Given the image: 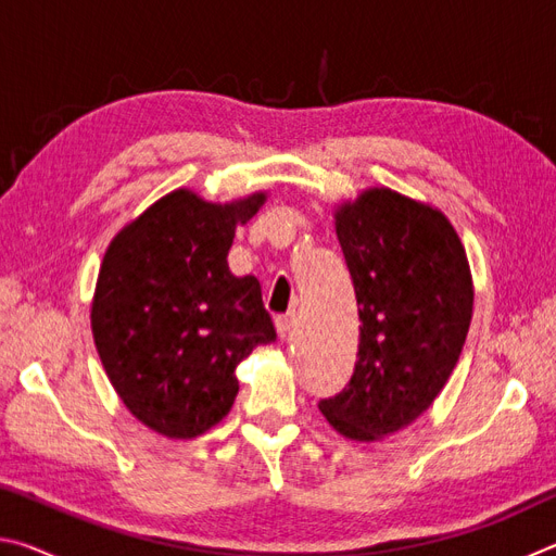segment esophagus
<instances>
[{
	"mask_svg": "<svg viewBox=\"0 0 556 556\" xmlns=\"http://www.w3.org/2000/svg\"><path fill=\"white\" fill-rule=\"evenodd\" d=\"M291 324H294V318H291V314H281V316H277V318H275L277 333H279L281 338H287V333H289V328H291Z\"/></svg>",
	"mask_w": 556,
	"mask_h": 556,
	"instance_id": "esophagus-1",
	"label": "esophagus"
}]
</instances>
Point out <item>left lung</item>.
I'll return each mask as SVG.
<instances>
[{
	"label": "left lung",
	"mask_w": 556,
	"mask_h": 556,
	"mask_svg": "<svg viewBox=\"0 0 556 556\" xmlns=\"http://www.w3.org/2000/svg\"><path fill=\"white\" fill-rule=\"evenodd\" d=\"M361 345L353 378L318 402L336 431L372 441L412 425L454 372L473 314L458 235L439 211L372 188L336 215Z\"/></svg>",
	"instance_id": "1"
}]
</instances>
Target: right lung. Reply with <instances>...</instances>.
Masks as SVG:
<instances>
[{
	"instance_id": "right-lung-1",
	"label": "right lung",
	"mask_w": 556,
	"mask_h": 556,
	"mask_svg": "<svg viewBox=\"0 0 556 556\" xmlns=\"http://www.w3.org/2000/svg\"><path fill=\"white\" fill-rule=\"evenodd\" d=\"M265 195L230 205L174 191L112 240L102 260L92 336L112 388L149 429L191 439L238 397L235 368L277 341L255 277H232L235 225Z\"/></svg>"
}]
</instances>
